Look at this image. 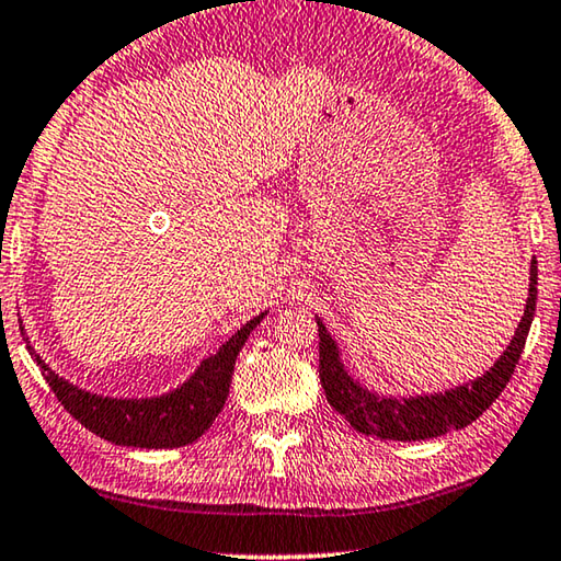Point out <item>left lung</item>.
Listing matches in <instances>:
<instances>
[{
	"label": "left lung",
	"instance_id": "8db88e82",
	"mask_svg": "<svg viewBox=\"0 0 561 561\" xmlns=\"http://www.w3.org/2000/svg\"><path fill=\"white\" fill-rule=\"evenodd\" d=\"M534 309H537V259H531L529 270V297L524 305V317L516 328L499 360L489 367L481 378L468 380L463 386L431 396L390 398L360 386L345 370L340 360V347L332 340L328 328L317 317L320 328V380L328 396V403L345 415V421L357 433L378 436L386 440H425L443 436L448 431L466 428L501 396L514 367L524 353L526 334H529Z\"/></svg>",
	"mask_w": 561,
	"mask_h": 561
}]
</instances>
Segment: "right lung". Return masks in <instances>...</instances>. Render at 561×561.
Wrapping results in <instances>:
<instances>
[{"instance_id":"obj_1","label":"right lung","mask_w":561,"mask_h":561,"mask_svg":"<svg viewBox=\"0 0 561 561\" xmlns=\"http://www.w3.org/2000/svg\"><path fill=\"white\" fill-rule=\"evenodd\" d=\"M264 314L266 312L256 314L244 328L233 332L219 347V353L201 360L196 373L186 382L153 398H107L98 396V392L82 390L60 378L35 353V347L30 342L27 350L37 360L39 370L45 375V380L49 382L57 400L65 405V411L75 421L85 425L88 431H93L95 436L111 440L115 446L181 448L204 436L211 428L216 415L221 413L229 396L239 350L244 347V342L249 340V334H252L256 324L264 320Z\"/></svg>"}]
</instances>
